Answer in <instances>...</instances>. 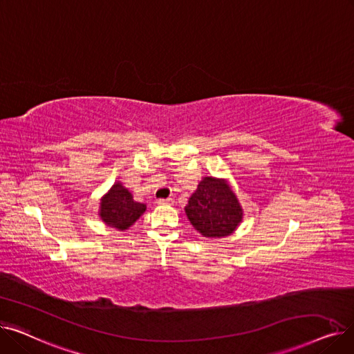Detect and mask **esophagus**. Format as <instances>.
Returning <instances> with one entry per match:
<instances>
[{
    "mask_svg": "<svg viewBox=\"0 0 354 354\" xmlns=\"http://www.w3.org/2000/svg\"><path fill=\"white\" fill-rule=\"evenodd\" d=\"M174 201H172V198H166V199H158V203L159 205H171Z\"/></svg>",
    "mask_w": 354,
    "mask_h": 354,
    "instance_id": "1",
    "label": "esophagus"
}]
</instances>
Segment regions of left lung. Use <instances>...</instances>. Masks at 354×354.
<instances>
[{"label": "left lung", "instance_id": "left-lung-1", "mask_svg": "<svg viewBox=\"0 0 354 354\" xmlns=\"http://www.w3.org/2000/svg\"><path fill=\"white\" fill-rule=\"evenodd\" d=\"M194 228L207 238L231 235L243 221L236 195L225 179L203 178L185 207Z\"/></svg>", "mask_w": 354, "mask_h": 354}]
</instances>
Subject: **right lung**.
<instances>
[{
  "instance_id": "1",
  "label": "right lung",
  "mask_w": 354,
  "mask_h": 354,
  "mask_svg": "<svg viewBox=\"0 0 354 354\" xmlns=\"http://www.w3.org/2000/svg\"><path fill=\"white\" fill-rule=\"evenodd\" d=\"M146 211L145 203L136 202L120 182H116L100 199L99 215L107 227L126 231Z\"/></svg>"
}]
</instances>
